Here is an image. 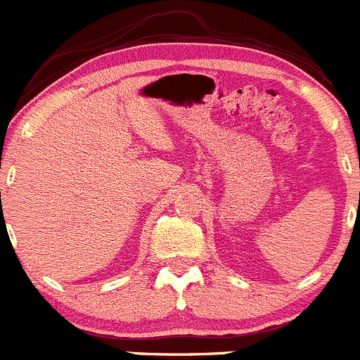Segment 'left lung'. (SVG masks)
<instances>
[{
	"mask_svg": "<svg viewBox=\"0 0 360 360\" xmlns=\"http://www.w3.org/2000/svg\"><path fill=\"white\" fill-rule=\"evenodd\" d=\"M359 199H360V192H359ZM359 205H360V202H359Z\"/></svg>",
	"mask_w": 360,
	"mask_h": 360,
	"instance_id": "left-lung-1",
	"label": "left lung"
}]
</instances>
